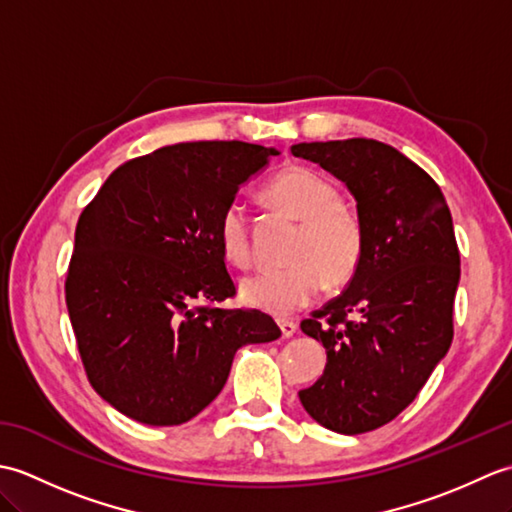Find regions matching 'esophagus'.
Segmentation results:
<instances>
[{
	"mask_svg": "<svg viewBox=\"0 0 512 512\" xmlns=\"http://www.w3.org/2000/svg\"><path fill=\"white\" fill-rule=\"evenodd\" d=\"M279 330L284 339H290V336L297 332V323L295 321H279Z\"/></svg>",
	"mask_w": 512,
	"mask_h": 512,
	"instance_id": "1",
	"label": "esophagus"
}]
</instances>
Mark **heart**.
Masks as SVG:
<instances>
[{
	"instance_id": "obj_1",
	"label": "heart",
	"mask_w": 512,
	"mask_h": 512,
	"mask_svg": "<svg viewBox=\"0 0 512 512\" xmlns=\"http://www.w3.org/2000/svg\"><path fill=\"white\" fill-rule=\"evenodd\" d=\"M264 198L275 209L301 220L290 250L292 264L259 270L242 281L239 292L250 308L286 319L310 306L321 295L325 281L341 286L356 275L365 253V228L358 213L339 202L334 184L308 167L295 165L279 171L264 189ZM217 239L228 262L250 264V224L239 202L222 211Z\"/></svg>"
}]
</instances>
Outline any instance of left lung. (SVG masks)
Returning <instances> with one entry per match:
<instances>
[{
    "label": "left lung",
    "instance_id": "obj_1",
    "mask_svg": "<svg viewBox=\"0 0 512 512\" xmlns=\"http://www.w3.org/2000/svg\"><path fill=\"white\" fill-rule=\"evenodd\" d=\"M290 151L345 182L365 228L350 286L301 321L328 352L321 378L299 391L301 405L325 429L356 436L409 407L449 352L460 281L451 211L427 171L378 140Z\"/></svg>",
    "mask_w": 512,
    "mask_h": 512
}]
</instances>
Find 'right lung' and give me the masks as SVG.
<instances>
[{"instance_id":"obj_1","label":"right lung","mask_w":512,"mask_h":512,"mask_svg":"<svg viewBox=\"0 0 512 512\" xmlns=\"http://www.w3.org/2000/svg\"><path fill=\"white\" fill-rule=\"evenodd\" d=\"M273 147L200 140L118 167L85 206L65 279L72 330L90 385L151 427L191 420L220 394L233 356L281 336L235 295L217 222Z\"/></svg>"}]
</instances>
